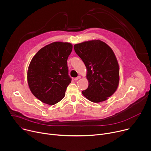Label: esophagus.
I'll return each mask as SVG.
<instances>
[{
    "label": "esophagus",
    "instance_id": "1",
    "mask_svg": "<svg viewBox=\"0 0 151 151\" xmlns=\"http://www.w3.org/2000/svg\"><path fill=\"white\" fill-rule=\"evenodd\" d=\"M81 78V77L80 76H78V77H76L75 78H74V80H76V81H77V80H79L80 78Z\"/></svg>",
    "mask_w": 151,
    "mask_h": 151
}]
</instances>
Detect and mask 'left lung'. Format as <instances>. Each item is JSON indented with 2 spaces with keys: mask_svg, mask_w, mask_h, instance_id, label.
Returning <instances> with one entry per match:
<instances>
[{
  "mask_svg": "<svg viewBox=\"0 0 151 151\" xmlns=\"http://www.w3.org/2000/svg\"><path fill=\"white\" fill-rule=\"evenodd\" d=\"M77 55L87 69L88 88L82 91L89 101H104L118 88L119 68L112 49L100 40H92L74 45Z\"/></svg>",
  "mask_w": 151,
  "mask_h": 151,
  "instance_id": "8db88e82",
  "label": "left lung"
}]
</instances>
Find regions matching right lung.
<instances>
[{
  "label": "right lung",
  "instance_id": "add662e5",
  "mask_svg": "<svg viewBox=\"0 0 151 151\" xmlns=\"http://www.w3.org/2000/svg\"><path fill=\"white\" fill-rule=\"evenodd\" d=\"M73 50L68 42H55L41 48L27 70L30 91L44 103L54 105L63 98L71 82L67 60Z\"/></svg>",
  "mask_w": 151,
  "mask_h": 151
}]
</instances>
